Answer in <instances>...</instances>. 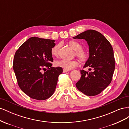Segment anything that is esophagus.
<instances>
[{
  "label": "esophagus",
  "instance_id": "obj_1",
  "mask_svg": "<svg viewBox=\"0 0 129 129\" xmlns=\"http://www.w3.org/2000/svg\"><path fill=\"white\" fill-rule=\"evenodd\" d=\"M69 72V71H67V70H65V69L63 70V73H66V72Z\"/></svg>",
  "mask_w": 129,
  "mask_h": 129
}]
</instances>
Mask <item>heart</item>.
Here are the masks:
<instances>
[{
    "label": "heart",
    "mask_w": 129,
    "mask_h": 129,
    "mask_svg": "<svg viewBox=\"0 0 129 129\" xmlns=\"http://www.w3.org/2000/svg\"><path fill=\"white\" fill-rule=\"evenodd\" d=\"M69 45L71 47L75 50V55L81 62H87L89 58V52L87 50L82 49V46L79 42L74 41H71L69 42ZM61 47V44H58L54 46L52 48L50 52L53 56L57 57L59 54V50ZM55 64L57 67L62 68L63 69L69 71L78 66L79 63L76 60H60L56 61Z\"/></svg>",
    "instance_id": "heart-1"
}]
</instances>
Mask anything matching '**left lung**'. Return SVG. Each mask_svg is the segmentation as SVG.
<instances>
[{"label": "left lung", "instance_id": "left-lung-1", "mask_svg": "<svg viewBox=\"0 0 129 129\" xmlns=\"http://www.w3.org/2000/svg\"><path fill=\"white\" fill-rule=\"evenodd\" d=\"M73 38L87 41L90 55L83 67H88L90 72L81 70V77L76 86L85 95H98L110 84L115 71L112 46L103 35L92 29L85 30Z\"/></svg>", "mask_w": 129, "mask_h": 129}]
</instances>
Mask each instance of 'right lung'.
I'll return each instance as SVG.
<instances>
[{"label": "right lung", "mask_w": 129, "mask_h": 129, "mask_svg": "<svg viewBox=\"0 0 129 129\" xmlns=\"http://www.w3.org/2000/svg\"><path fill=\"white\" fill-rule=\"evenodd\" d=\"M55 40L38 37L28 39L15 53L13 66L19 87L31 99L45 100L55 91L62 68L52 67L50 50ZM48 68L44 73L42 70ZM45 72V71H44Z\"/></svg>", "instance_id": "1"}]
</instances>
